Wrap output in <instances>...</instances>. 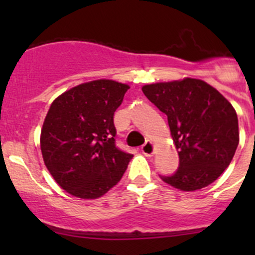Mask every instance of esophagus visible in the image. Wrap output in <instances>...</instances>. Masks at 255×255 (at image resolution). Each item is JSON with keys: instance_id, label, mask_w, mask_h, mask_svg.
Segmentation results:
<instances>
[{"instance_id": "1", "label": "esophagus", "mask_w": 255, "mask_h": 255, "mask_svg": "<svg viewBox=\"0 0 255 255\" xmlns=\"http://www.w3.org/2000/svg\"><path fill=\"white\" fill-rule=\"evenodd\" d=\"M142 151L144 155L153 156L154 153H155V146H154V143L150 142V140H146V142L142 145Z\"/></svg>"}]
</instances>
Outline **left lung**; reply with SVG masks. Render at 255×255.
Returning a JSON list of instances; mask_svg holds the SVG:
<instances>
[{"mask_svg":"<svg viewBox=\"0 0 255 255\" xmlns=\"http://www.w3.org/2000/svg\"><path fill=\"white\" fill-rule=\"evenodd\" d=\"M143 94L168 116L180 165L164 182L181 191L212 184L226 170L239 143L238 117L231 102L200 79L144 85Z\"/></svg>","mask_w":255,"mask_h":255,"instance_id":"obj_1","label":"left lung"}]
</instances>
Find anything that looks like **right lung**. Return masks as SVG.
I'll use <instances>...</instances> for the list:
<instances>
[{
  "mask_svg": "<svg viewBox=\"0 0 255 255\" xmlns=\"http://www.w3.org/2000/svg\"><path fill=\"white\" fill-rule=\"evenodd\" d=\"M127 84L109 79L84 82L56 97L40 132V150L56 184L84 200L104 196L132 159L115 144V111Z\"/></svg>",
  "mask_w": 255,
  "mask_h": 255,
  "instance_id": "obj_1",
  "label": "right lung"
}]
</instances>
